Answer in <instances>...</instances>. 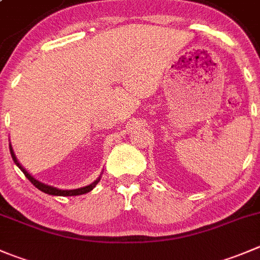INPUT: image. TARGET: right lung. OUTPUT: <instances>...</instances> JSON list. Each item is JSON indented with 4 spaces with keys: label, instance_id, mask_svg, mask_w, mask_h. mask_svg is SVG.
Here are the masks:
<instances>
[{
    "label": "right lung",
    "instance_id": "obj_1",
    "mask_svg": "<svg viewBox=\"0 0 260 260\" xmlns=\"http://www.w3.org/2000/svg\"><path fill=\"white\" fill-rule=\"evenodd\" d=\"M10 152H11V156H12V160H14V162L16 164L17 168H19L20 170H21L22 173L25 174V176H26V178L29 179L30 181H31L32 185H34L35 188L39 189V190H42L43 193L49 194V196H59V197H71V196H81V194H86V193H89V191H91L92 189H94L95 186H96V184L100 181V178H102V174H100L99 178H98L95 181H92L91 184H89V185H86V186H81V188H77V189H59V188H55V186L48 185V184H44V183H42V181L37 180V179H35L34 176H31L29 173H27L26 170H25L24 166H22L21 164L19 162V160H17V158H16V155H15L14 150H12L11 142H10Z\"/></svg>",
    "mask_w": 260,
    "mask_h": 260
}]
</instances>
